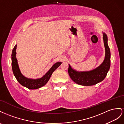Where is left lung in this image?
I'll list each match as a JSON object with an SVG mask.
<instances>
[{
  "mask_svg": "<svg viewBox=\"0 0 124 124\" xmlns=\"http://www.w3.org/2000/svg\"><path fill=\"white\" fill-rule=\"evenodd\" d=\"M103 41L105 56L103 62L97 68L89 72H78L74 70L69 65L68 72L71 79L76 84L83 86H92L101 82L107 76L111 65V53L108 45V37L103 33Z\"/></svg>",
  "mask_w": 124,
  "mask_h": 124,
  "instance_id": "obj_1",
  "label": "left lung"
}]
</instances>
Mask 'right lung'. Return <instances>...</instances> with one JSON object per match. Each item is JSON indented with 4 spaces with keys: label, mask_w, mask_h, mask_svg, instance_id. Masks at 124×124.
<instances>
[{
    "label": "right lung",
    "mask_w": 124,
    "mask_h": 124,
    "mask_svg": "<svg viewBox=\"0 0 124 124\" xmlns=\"http://www.w3.org/2000/svg\"><path fill=\"white\" fill-rule=\"evenodd\" d=\"M16 45L13 48L11 55L12 59V69L14 75L15 76L16 80L22 86L27 88L30 89H36L45 86L52 75V73L61 64V62H57L52 66L49 71L40 78L37 79H31L25 77L21 74L17 64V60L16 58Z\"/></svg>",
    "instance_id": "1"
}]
</instances>
